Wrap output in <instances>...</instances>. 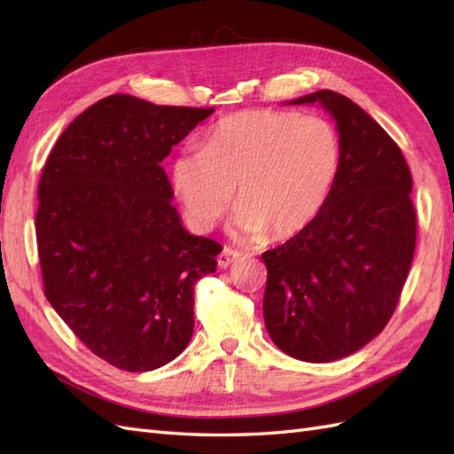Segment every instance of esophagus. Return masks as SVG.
<instances>
[{
    "label": "esophagus",
    "instance_id": "1",
    "mask_svg": "<svg viewBox=\"0 0 454 454\" xmlns=\"http://www.w3.org/2000/svg\"><path fill=\"white\" fill-rule=\"evenodd\" d=\"M239 255H242V254H239L238 249L224 247V249H222V254L218 255V267H220V269L230 267V265H232V263L236 262V259H239Z\"/></svg>",
    "mask_w": 454,
    "mask_h": 454
}]
</instances>
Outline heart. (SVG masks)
I'll use <instances>...</instances> for the list:
<instances>
[{"instance_id":"obj_1","label":"heart","mask_w":454,"mask_h":454,"mask_svg":"<svg viewBox=\"0 0 454 454\" xmlns=\"http://www.w3.org/2000/svg\"><path fill=\"white\" fill-rule=\"evenodd\" d=\"M341 138L317 114L254 109L218 121L202 150L171 161V185L192 228L207 232L238 199L236 230L294 238L320 215L341 169Z\"/></svg>"}]
</instances>
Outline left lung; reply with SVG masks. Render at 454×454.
Listing matches in <instances>:
<instances>
[{
	"mask_svg": "<svg viewBox=\"0 0 454 454\" xmlns=\"http://www.w3.org/2000/svg\"><path fill=\"white\" fill-rule=\"evenodd\" d=\"M320 103L341 138V169L304 232L262 254L267 265L265 327L286 355L330 363L359 351L396 310L416 252L411 173L388 132L345 95Z\"/></svg>",
	"mask_w": 454,
	"mask_h": 454,
	"instance_id": "1",
	"label": "left lung"
}]
</instances>
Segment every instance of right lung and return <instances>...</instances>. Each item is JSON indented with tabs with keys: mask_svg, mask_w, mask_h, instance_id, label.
Wrapping results in <instances>:
<instances>
[{
	"mask_svg": "<svg viewBox=\"0 0 454 454\" xmlns=\"http://www.w3.org/2000/svg\"><path fill=\"white\" fill-rule=\"evenodd\" d=\"M215 109L109 95L70 122L38 181L44 296L103 361L160 369L195 327V285L222 246L183 228L163 158Z\"/></svg>",
	"mask_w": 454,
	"mask_h": 454,
	"instance_id": "right-lung-1",
	"label": "right lung"
}]
</instances>
